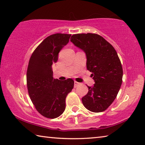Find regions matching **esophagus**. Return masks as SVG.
I'll use <instances>...</instances> for the list:
<instances>
[{
    "label": "esophagus",
    "mask_w": 145,
    "mask_h": 145,
    "mask_svg": "<svg viewBox=\"0 0 145 145\" xmlns=\"http://www.w3.org/2000/svg\"><path fill=\"white\" fill-rule=\"evenodd\" d=\"M80 83H78V82H77V81H74V87H76V86H78V85H80Z\"/></svg>",
    "instance_id": "esophagus-1"
}]
</instances>
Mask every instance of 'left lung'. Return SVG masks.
I'll return each instance as SVG.
<instances>
[{"label":"left lung","instance_id":"1","mask_svg":"<svg viewBox=\"0 0 145 145\" xmlns=\"http://www.w3.org/2000/svg\"><path fill=\"white\" fill-rule=\"evenodd\" d=\"M71 42L86 54V68L95 81L82 98L85 108L93 112L105 110L116 99L122 82L123 71L115 48L99 35H72Z\"/></svg>","mask_w":145,"mask_h":145}]
</instances>
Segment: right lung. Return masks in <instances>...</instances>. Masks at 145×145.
I'll use <instances>...</instances> for the list:
<instances>
[{"instance_id":"obj_1","label":"right lung","mask_w":145,"mask_h":145,"mask_svg":"<svg viewBox=\"0 0 145 145\" xmlns=\"http://www.w3.org/2000/svg\"><path fill=\"white\" fill-rule=\"evenodd\" d=\"M71 35H50L38 46L30 57L26 74L28 93L37 111L43 116L54 119L65 108V98L72 91L74 81L53 78L52 64L58 54L69 42Z\"/></svg>"}]
</instances>
